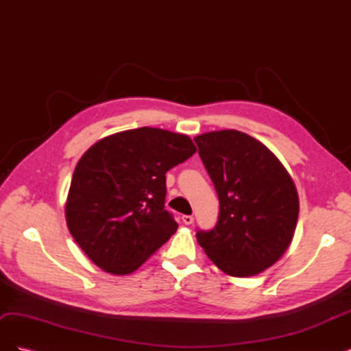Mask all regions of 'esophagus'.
Returning <instances> with one entry per match:
<instances>
[{
  "instance_id": "esophagus-1",
  "label": "esophagus",
  "mask_w": 351,
  "mask_h": 351,
  "mask_svg": "<svg viewBox=\"0 0 351 351\" xmlns=\"http://www.w3.org/2000/svg\"><path fill=\"white\" fill-rule=\"evenodd\" d=\"M182 219H183V222H184L186 226H190V224H193V219H195V218H193L192 215H183Z\"/></svg>"
}]
</instances>
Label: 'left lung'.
Wrapping results in <instances>:
<instances>
[{
    "label": "left lung",
    "instance_id": "left-lung-1",
    "mask_svg": "<svg viewBox=\"0 0 351 351\" xmlns=\"http://www.w3.org/2000/svg\"><path fill=\"white\" fill-rule=\"evenodd\" d=\"M219 200L217 226L197 243L231 277H253L277 262L294 236L299 195L289 171L267 146L239 130L195 137Z\"/></svg>",
    "mask_w": 351,
    "mask_h": 351
}]
</instances>
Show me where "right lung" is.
<instances>
[{
	"mask_svg": "<svg viewBox=\"0 0 351 351\" xmlns=\"http://www.w3.org/2000/svg\"><path fill=\"white\" fill-rule=\"evenodd\" d=\"M196 152L186 134L154 127L104 137L74 168L66 202L67 227L86 256L127 275L178 228L165 210V174Z\"/></svg>",
	"mask_w": 351,
	"mask_h": 351,
	"instance_id": "add662e5",
	"label": "right lung"
}]
</instances>
